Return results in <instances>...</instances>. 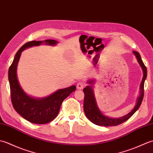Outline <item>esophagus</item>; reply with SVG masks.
<instances>
[{
  "instance_id": "obj_1",
  "label": "esophagus",
  "mask_w": 153,
  "mask_h": 153,
  "mask_svg": "<svg viewBox=\"0 0 153 153\" xmlns=\"http://www.w3.org/2000/svg\"><path fill=\"white\" fill-rule=\"evenodd\" d=\"M84 86H85V83H84L83 82H78L77 83V85H76V87H77V89H83V87H84Z\"/></svg>"
}]
</instances>
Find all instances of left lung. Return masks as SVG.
Here are the masks:
<instances>
[{"label": "left lung", "mask_w": 153, "mask_h": 153, "mask_svg": "<svg viewBox=\"0 0 153 153\" xmlns=\"http://www.w3.org/2000/svg\"><path fill=\"white\" fill-rule=\"evenodd\" d=\"M133 53H134L135 56L137 58V60L139 64L140 65L143 70V79L140 84V88H139V96L137 97L135 106L131 112H129L125 116L120 117V118H111V117L105 116L100 111L98 105H97L93 87V83H95V80L93 79H90L87 82L89 85L86 86L85 88L83 89V92L84 94H85L83 108L86 117L94 124L106 127L118 126L120 124V123L127 121L137 111L139 106H141L144 96V83L146 78H147V70L143 62L141 57L138 52L133 51Z\"/></svg>", "instance_id": "8db88e82"}]
</instances>
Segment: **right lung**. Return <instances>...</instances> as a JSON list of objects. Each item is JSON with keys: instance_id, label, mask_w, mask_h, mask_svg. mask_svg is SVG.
I'll use <instances>...</instances> for the list:
<instances>
[{"instance_id": "add662e5", "label": "right lung", "mask_w": 153, "mask_h": 153, "mask_svg": "<svg viewBox=\"0 0 153 153\" xmlns=\"http://www.w3.org/2000/svg\"><path fill=\"white\" fill-rule=\"evenodd\" d=\"M57 43V41L53 39L32 41L26 43L16 54L14 60L9 68L8 80L12 105L19 115L31 123L44 124L53 120L59 113L63 100L76 89V85H72L65 89H58L47 97L35 98L25 93L19 83L17 68L22 51L25 48L40 45L55 46Z\"/></svg>"}]
</instances>
